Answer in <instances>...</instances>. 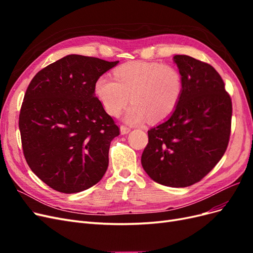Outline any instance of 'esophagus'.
<instances>
[{
    "instance_id": "esophagus-1",
    "label": "esophagus",
    "mask_w": 253,
    "mask_h": 253,
    "mask_svg": "<svg viewBox=\"0 0 253 253\" xmlns=\"http://www.w3.org/2000/svg\"><path fill=\"white\" fill-rule=\"evenodd\" d=\"M129 131H131V128L127 127V126H120V132H121V134H122V135L127 134Z\"/></svg>"
}]
</instances>
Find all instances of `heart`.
<instances>
[{"instance_id": "heart-1", "label": "heart", "mask_w": 253, "mask_h": 253, "mask_svg": "<svg viewBox=\"0 0 253 253\" xmlns=\"http://www.w3.org/2000/svg\"><path fill=\"white\" fill-rule=\"evenodd\" d=\"M114 78L102 75L96 80L95 94L111 116L117 117L129 97L133 104L125 114L129 125H140L149 118L164 120L174 112L183 90L181 72L172 64L131 61L115 68Z\"/></svg>"}]
</instances>
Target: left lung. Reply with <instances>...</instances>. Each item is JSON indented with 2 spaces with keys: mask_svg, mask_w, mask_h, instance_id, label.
I'll list each match as a JSON object with an SVG mask.
<instances>
[{
  "mask_svg": "<svg viewBox=\"0 0 253 253\" xmlns=\"http://www.w3.org/2000/svg\"><path fill=\"white\" fill-rule=\"evenodd\" d=\"M173 60L183 77L182 95L168 120L148 131L141 165L160 185L185 188L202 180L225 154L232 102L213 66L186 55Z\"/></svg>",
  "mask_w": 253,
  "mask_h": 253,
  "instance_id": "1",
  "label": "left lung"
}]
</instances>
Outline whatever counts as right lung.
Masks as SVG:
<instances>
[{
  "label": "right lung",
  "instance_id": "right-lung-1",
  "mask_svg": "<svg viewBox=\"0 0 253 253\" xmlns=\"http://www.w3.org/2000/svg\"><path fill=\"white\" fill-rule=\"evenodd\" d=\"M118 62L68 55L30 81L19 117L22 148L30 169L51 189L81 192L106 172L119 127L95 96V83Z\"/></svg>",
  "mask_w": 253,
  "mask_h": 253
}]
</instances>
